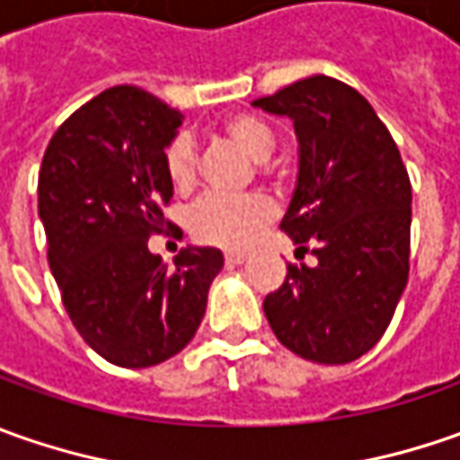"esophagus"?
<instances>
[{
	"label": "esophagus",
	"instance_id": "1",
	"mask_svg": "<svg viewBox=\"0 0 460 460\" xmlns=\"http://www.w3.org/2000/svg\"><path fill=\"white\" fill-rule=\"evenodd\" d=\"M243 261H248V253H243V251H230V253H225V263H227V266H238Z\"/></svg>",
	"mask_w": 460,
	"mask_h": 460
}]
</instances>
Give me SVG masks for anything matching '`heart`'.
<instances>
[{
  "mask_svg": "<svg viewBox=\"0 0 460 460\" xmlns=\"http://www.w3.org/2000/svg\"><path fill=\"white\" fill-rule=\"evenodd\" d=\"M222 135L233 140L240 151H245L251 158H266L274 151L276 137L271 128L253 115H233L222 122ZM166 176L176 189H191L197 181L199 171V155L197 146L186 133L171 137L164 153ZM261 171L269 173V166L261 164ZM276 204L271 197L261 191L248 194H204L199 202L189 212V230L191 235L217 248H245L274 222Z\"/></svg>",
  "mask_w": 460,
  "mask_h": 460,
  "instance_id": "heart-1",
  "label": "heart"
}]
</instances>
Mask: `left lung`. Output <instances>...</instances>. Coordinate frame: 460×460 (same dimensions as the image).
<instances>
[{
	"label": "left lung",
	"instance_id": "1",
	"mask_svg": "<svg viewBox=\"0 0 460 460\" xmlns=\"http://www.w3.org/2000/svg\"><path fill=\"white\" fill-rule=\"evenodd\" d=\"M253 107L294 119L299 179L281 230L317 258L287 266L263 299L269 325L307 361H356L386 332L410 276L412 184L397 143L353 86L323 74Z\"/></svg>",
	"mask_w": 460,
	"mask_h": 460
}]
</instances>
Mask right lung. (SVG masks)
Masks as SVG:
<instances>
[{
    "label": "right lung",
    "instance_id": "obj_1",
    "mask_svg": "<svg viewBox=\"0 0 460 460\" xmlns=\"http://www.w3.org/2000/svg\"><path fill=\"white\" fill-rule=\"evenodd\" d=\"M184 115L122 84L86 102L50 137L38 179L48 263L63 307L104 361L146 368L194 338L217 248H186L168 269L151 235H181L166 220L173 184L164 148Z\"/></svg>",
    "mask_w": 460,
    "mask_h": 460
}]
</instances>
